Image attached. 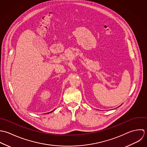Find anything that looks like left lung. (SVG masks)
Instances as JSON below:
<instances>
[{
	"mask_svg": "<svg viewBox=\"0 0 147 147\" xmlns=\"http://www.w3.org/2000/svg\"><path fill=\"white\" fill-rule=\"evenodd\" d=\"M121 105H120V106H121Z\"/></svg>",
	"mask_w": 147,
	"mask_h": 147,
	"instance_id": "left-lung-1",
	"label": "left lung"
}]
</instances>
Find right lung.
Here are the masks:
<instances>
[{"label":"right lung","instance_id":"1","mask_svg":"<svg viewBox=\"0 0 147 147\" xmlns=\"http://www.w3.org/2000/svg\"><path fill=\"white\" fill-rule=\"evenodd\" d=\"M53 111H54V110H53V111H51V112H53ZM51 112H50V113H51Z\"/></svg>","mask_w":147,"mask_h":147}]
</instances>
